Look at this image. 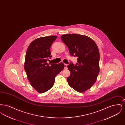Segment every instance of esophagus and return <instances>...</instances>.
Listing matches in <instances>:
<instances>
[{"mask_svg": "<svg viewBox=\"0 0 125 125\" xmlns=\"http://www.w3.org/2000/svg\"><path fill=\"white\" fill-rule=\"evenodd\" d=\"M67 68V64H65V69H66Z\"/></svg>", "mask_w": 125, "mask_h": 125, "instance_id": "obj_1", "label": "esophagus"}]
</instances>
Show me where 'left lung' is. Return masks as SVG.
I'll return each mask as SVG.
<instances>
[{"label": "left lung", "mask_w": 125, "mask_h": 125, "mask_svg": "<svg viewBox=\"0 0 125 125\" xmlns=\"http://www.w3.org/2000/svg\"><path fill=\"white\" fill-rule=\"evenodd\" d=\"M71 56L77 57L75 65H67L70 75L67 78L69 85L79 92L89 89L95 83L99 73L100 55L95 42L89 36L76 34L61 36Z\"/></svg>", "instance_id": "8db88e82"}]
</instances>
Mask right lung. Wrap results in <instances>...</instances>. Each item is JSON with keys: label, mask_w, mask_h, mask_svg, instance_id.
<instances>
[{"label": "right lung", "mask_w": 125, "mask_h": 125, "mask_svg": "<svg viewBox=\"0 0 125 125\" xmlns=\"http://www.w3.org/2000/svg\"><path fill=\"white\" fill-rule=\"evenodd\" d=\"M57 36H51L37 38L28 48L24 63V69L31 85L40 93L51 89L55 78L62 71L64 64L47 63L51 56L50 48Z\"/></svg>", "instance_id": "obj_1"}]
</instances>
